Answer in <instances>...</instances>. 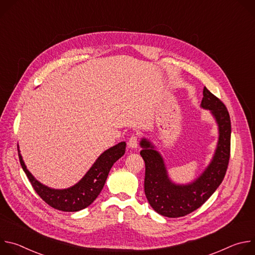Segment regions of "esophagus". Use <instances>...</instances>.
Here are the masks:
<instances>
[{"instance_id":"1","label":"esophagus","mask_w":255,"mask_h":255,"mask_svg":"<svg viewBox=\"0 0 255 255\" xmlns=\"http://www.w3.org/2000/svg\"><path fill=\"white\" fill-rule=\"evenodd\" d=\"M128 145L130 148H136L138 146V136L136 135H132L130 138H129V141H128Z\"/></svg>"}]
</instances>
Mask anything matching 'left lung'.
Segmentation results:
<instances>
[{"label": "left lung", "instance_id": "1", "mask_svg": "<svg viewBox=\"0 0 255 255\" xmlns=\"http://www.w3.org/2000/svg\"><path fill=\"white\" fill-rule=\"evenodd\" d=\"M201 108L209 110L218 126V143L212 160L192 183L174 184L168 176L161 154L146 138H142L140 155L145 162L144 192L158 214L168 218L186 216L200 208L218 189L225 176L230 158L231 121L225 105L206 87Z\"/></svg>", "mask_w": 255, "mask_h": 255}]
</instances>
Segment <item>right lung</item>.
Masks as SVG:
<instances>
[{"label":"right lung","mask_w":255,"mask_h":255,"mask_svg":"<svg viewBox=\"0 0 255 255\" xmlns=\"http://www.w3.org/2000/svg\"><path fill=\"white\" fill-rule=\"evenodd\" d=\"M125 149L126 142L124 141L107 149L97 158L92 167L79 183L70 188L62 190L48 188L36 179L27 169L19 147L18 153L21 166L29 178L33 189L45 203L59 211L77 212L89 207L97 199L105 186L111 167L124 155Z\"/></svg>","instance_id":"1"}]
</instances>
